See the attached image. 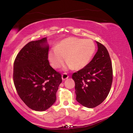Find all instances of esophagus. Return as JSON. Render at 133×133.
I'll list each match as a JSON object with an SVG mask.
<instances>
[{
	"label": "esophagus",
	"mask_w": 133,
	"mask_h": 133,
	"mask_svg": "<svg viewBox=\"0 0 133 133\" xmlns=\"http://www.w3.org/2000/svg\"><path fill=\"white\" fill-rule=\"evenodd\" d=\"M69 75H67V73H63L62 75V80H66L67 78H69Z\"/></svg>",
	"instance_id": "1"
}]
</instances>
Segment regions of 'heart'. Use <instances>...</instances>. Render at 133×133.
I'll return each mask as SVG.
<instances>
[{"label": "heart", "mask_w": 133, "mask_h": 133, "mask_svg": "<svg viewBox=\"0 0 133 133\" xmlns=\"http://www.w3.org/2000/svg\"><path fill=\"white\" fill-rule=\"evenodd\" d=\"M96 47L93 40L68 37L62 40L55 48L50 50L49 58L53 68L61 67L66 59L67 67L82 69L88 65L96 53Z\"/></svg>", "instance_id": "heart-1"}]
</instances>
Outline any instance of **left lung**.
<instances>
[{"instance_id":"left-lung-1","label":"left lung","mask_w":133,"mask_h":133,"mask_svg":"<svg viewBox=\"0 0 133 133\" xmlns=\"http://www.w3.org/2000/svg\"><path fill=\"white\" fill-rule=\"evenodd\" d=\"M98 50L90 63L72 75L75 83L76 100L88 108L100 105L109 94L112 82V67L109 53L96 42Z\"/></svg>"}]
</instances>
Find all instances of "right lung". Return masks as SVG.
Instances as JSON below:
<instances>
[{
    "label": "right lung",
    "mask_w": 133,
    "mask_h": 133,
    "mask_svg": "<svg viewBox=\"0 0 133 133\" xmlns=\"http://www.w3.org/2000/svg\"><path fill=\"white\" fill-rule=\"evenodd\" d=\"M46 37L26 44L15 58L13 78L18 95L35 111H44L56 100L62 75L50 66Z\"/></svg>",
    "instance_id": "obj_1"
}]
</instances>
